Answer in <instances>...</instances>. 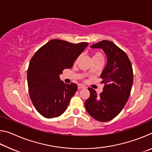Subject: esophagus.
I'll return each instance as SVG.
<instances>
[{"label":"esophagus","instance_id":"esophagus-1","mask_svg":"<svg viewBox=\"0 0 152 152\" xmlns=\"http://www.w3.org/2000/svg\"><path fill=\"white\" fill-rule=\"evenodd\" d=\"M85 88V86L84 85H82V84H78V89H81V88Z\"/></svg>","mask_w":152,"mask_h":152}]
</instances>
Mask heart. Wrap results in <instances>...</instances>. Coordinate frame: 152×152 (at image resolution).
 <instances>
[{
    "label": "heart",
    "mask_w": 152,
    "mask_h": 152,
    "mask_svg": "<svg viewBox=\"0 0 152 152\" xmlns=\"http://www.w3.org/2000/svg\"><path fill=\"white\" fill-rule=\"evenodd\" d=\"M92 60H99V59H101V60H103V56H102V53L100 52V51H95L92 55ZM77 60L75 61L76 62Z\"/></svg>",
    "instance_id": "b5f03b06"
}]
</instances>
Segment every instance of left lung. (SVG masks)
I'll use <instances>...</instances> for the list:
<instances>
[{
    "label": "left lung",
    "instance_id": "1",
    "mask_svg": "<svg viewBox=\"0 0 152 152\" xmlns=\"http://www.w3.org/2000/svg\"><path fill=\"white\" fill-rule=\"evenodd\" d=\"M91 48L102 49L107 63L101 75L104 83L103 91L98 95L96 91L88 88L91 94L85 101V107L94 119L107 122L119 114L130 96L133 80L132 65L125 51L110 41H101Z\"/></svg>",
    "mask_w": 152,
    "mask_h": 152
}]
</instances>
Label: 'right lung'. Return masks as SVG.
<instances>
[{
    "mask_svg": "<svg viewBox=\"0 0 152 152\" xmlns=\"http://www.w3.org/2000/svg\"><path fill=\"white\" fill-rule=\"evenodd\" d=\"M88 45L52 39L36 51L27 70L31 100L36 110L44 117H58L68 108L78 88L75 83L65 84L60 74L71 68L74 61Z\"/></svg>",
    "mask_w": 152,
    "mask_h": 152,
    "instance_id": "right-lung-1",
    "label": "right lung"
}]
</instances>
